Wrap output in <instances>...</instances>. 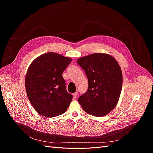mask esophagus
<instances>
[{
    "mask_svg": "<svg viewBox=\"0 0 153 153\" xmlns=\"http://www.w3.org/2000/svg\"><path fill=\"white\" fill-rule=\"evenodd\" d=\"M77 94H78L77 92H75V93H73V96L74 98H76Z\"/></svg>",
    "mask_w": 153,
    "mask_h": 153,
    "instance_id": "esophagus-1",
    "label": "esophagus"
}]
</instances>
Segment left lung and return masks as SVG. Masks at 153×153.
<instances>
[{
    "instance_id": "obj_1",
    "label": "left lung",
    "mask_w": 153,
    "mask_h": 153,
    "mask_svg": "<svg viewBox=\"0 0 153 153\" xmlns=\"http://www.w3.org/2000/svg\"><path fill=\"white\" fill-rule=\"evenodd\" d=\"M77 63L88 79L87 91L78 99L85 112L96 117L108 114L116 106L123 85L118 62L106 53H96L79 58Z\"/></svg>"
}]
</instances>
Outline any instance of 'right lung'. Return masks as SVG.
I'll use <instances>...</instances> for the list:
<instances>
[{
    "label": "right lung",
    "mask_w": 153,
    "mask_h": 153,
    "mask_svg": "<svg viewBox=\"0 0 153 153\" xmlns=\"http://www.w3.org/2000/svg\"><path fill=\"white\" fill-rule=\"evenodd\" d=\"M69 57L48 52L34 60L25 76L27 97L40 115L53 117L64 114L73 96L66 89L62 73L71 62Z\"/></svg>",
    "instance_id": "right-lung-1"
}]
</instances>
